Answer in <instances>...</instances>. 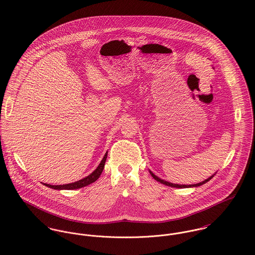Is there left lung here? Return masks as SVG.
<instances>
[{"instance_id":"8db88e82","label":"left lung","mask_w":255,"mask_h":255,"mask_svg":"<svg viewBox=\"0 0 255 255\" xmlns=\"http://www.w3.org/2000/svg\"><path fill=\"white\" fill-rule=\"evenodd\" d=\"M149 173H150V175L153 177V179H155L157 182H161V183H163V184H165V185H168V186H171V187H177V188H187V187H197V186H200V185H202V184L209 182V181L214 177V175L216 174V173H215L214 175H212L211 177H209L207 180H205V181H203V182H198V183H194V184H178V183L167 182V181H164V180L158 178V177H157L156 175H154L150 170H149Z\"/></svg>"}]
</instances>
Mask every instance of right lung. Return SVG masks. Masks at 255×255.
<instances>
[{"mask_svg": "<svg viewBox=\"0 0 255 255\" xmlns=\"http://www.w3.org/2000/svg\"><path fill=\"white\" fill-rule=\"evenodd\" d=\"M107 155H108V152L105 153L102 161L100 162V164L98 165V167L87 177L77 181V182H72V183H68V184H60V185H52V184H49V183H43L44 185L50 187V188H53V189H58V190H62V189H77V188H81V187H84L86 185H89L90 183L92 182H96L100 175L102 174L103 172V169H104V166H105V162H106V159H107Z\"/></svg>", "mask_w": 255, "mask_h": 255, "instance_id": "obj_1", "label": "right lung"}]
</instances>
